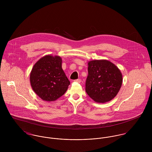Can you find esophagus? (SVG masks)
Listing matches in <instances>:
<instances>
[{
	"instance_id": "1",
	"label": "esophagus",
	"mask_w": 152,
	"mask_h": 152,
	"mask_svg": "<svg viewBox=\"0 0 152 152\" xmlns=\"http://www.w3.org/2000/svg\"><path fill=\"white\" fill-rule=\"evenodd\" d=\"M74 81H75V82H77V83H80L81 82V80L80 79H78V80H74Z\"/></svg>"
}]
</instances>
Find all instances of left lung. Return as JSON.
Instances as JSON below:
<instances>
[{
  "instance_id": "left-lung-1",
  "label": "left lung",
  "mask_w": 152,
  "mask_h": 152,
  "mask_svg": "<svg viewBox=\"0 0 152 152\" xmlns=\"http://www.w3.org/2000/svg\"><path fill=\"white\" fill-rule=\"evenodd\" d=\"M88 75L86 91L95 102L105 103L113 99L122 84L120 69L107 60H92L88 63Z\"/></svg>"
}]
</instances>
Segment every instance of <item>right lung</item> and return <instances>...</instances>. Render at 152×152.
Listing matches in <instances>:
<instances>
[{
	"mask_svg": "<svg viewBox=\"0 0 152 152\" xmlns=\"http://www.w3.org/2000/svg\"><path fill=\"white\" fill-rule=\"evenodd\" d=\"M34 92L43 101H56L65 94L70 82L62 68L60 56L46 55L34 65L30 75Z\"/></svg>",
	"mask_w": 152,
	"mask_h": 152,
	"instance_id": "add662e5",
	"label": "right lung"
}]
</instances>
